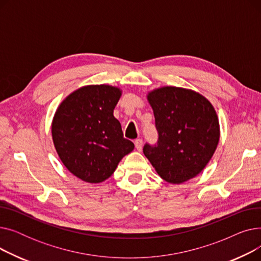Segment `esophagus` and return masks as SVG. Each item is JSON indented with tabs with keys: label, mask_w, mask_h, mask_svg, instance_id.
<instances>
[{
	"label": "esophagus",
	"mask_w": 261,
	"mask_h": 261,
	"mask_svg": "<svg viewBox=\"0 0 261 261\" xmlns=\"http://www.w3.org/2000/svg\"><path fill=\"white\" fill-rule=\"evenodd\" d=\"M134 145H135V148L139 150V151H141L142 148H143V140L142 139H136L134 141Z\"/></svg>",
	"instance_id": "esophagus-1"
}]
</instances>
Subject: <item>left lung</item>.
<instances>
[{
	"mask_svg": "<svg viewBox=\"0 0 261 261\" xmlns=\"http://www.w3.org/2000/svg\"><path fill=\"white\" fill-rule=\"evenodd\" d=\"M159 133L144 154L163 180L181 184L198 175L214 155L220 127L213 105L188 89L164 87L148 93Z\"/></svg>",
	"mask_w": 261,
	"mask_h": 261,
	"instance_id": "left-lung-1",
	"label": "left lung"
}]
</instances>
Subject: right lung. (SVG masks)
Listing matches in <instances>:
<instances>
[{
  "label": "right lung",
  "instance_id": "right-lung-1",
  "mask_svg": "<svg viewBox=\"0 0 261 261\" xmlns=\"http://www.w3.org/2000/svg\"><path fill=\"white\" fill-rule=\"evenodd\" d=\"M120 95L116 87L86 86L68 95L55 113V148L67 170L82 181L103 182L134 149L113 115Z\"/></svg>",
  "mask_w": 261,
  "mask_h": 261
}]
</instances>
